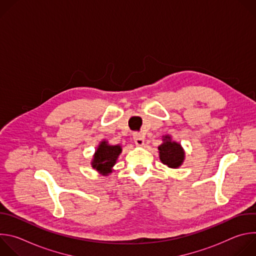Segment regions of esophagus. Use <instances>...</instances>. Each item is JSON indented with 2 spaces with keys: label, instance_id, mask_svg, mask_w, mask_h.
I'll return each instance as SVG.
<instances>
[{
  "label": "esophagus",
  "instance_id": "obj_1",
  "mask_svg": "<svg viewBox=\"0 0 256 256\" xmlns=\"http://www.w3.org/2000/svg\"><path fill=\"white\" fill-rule=\"evenodd\" d=\"M134 144L136 146H142L144 144V136H142L140 134H134Z\"/></svg>",
  "mask_w": 256,
  "mask_h": 256
}]
</instances>
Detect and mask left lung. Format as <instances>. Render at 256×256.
Listing matches in <instances>:
<instances>
[{"instance_id":"left-lung-1","label":"left lung","mask_w":256,"mask_h":256,"mask_svg":"<svg viewBox=\"0 0 256 256\" xmlns=\"http://www.w3.org/2000/svg\"><path fill=\"white\" fill-rule=\"evenodd\" d=\"M161 162L169 168H178L184 161V150L179 142L172 140L169 134L163 136V144L158 147Z\"/></svg>"}]
</instances>
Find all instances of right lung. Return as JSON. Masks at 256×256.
I'll return each instance as SVG.
<instances>
[{
  "mask_svg": "<svg viewBox=\"0 0 256 256\" xmlns=\"http://www.w3.org/2000/svg\"><path fill=\"white\" fill-rule=\"evenodd\" d=\"M122 153V147L118 144H108L106 140H102L93 156L91 165L102 175H107L112 171V167Z\"/></svg>",
  "mask_w": 256,
  "mask_h": 256,
  "instance_id": "right-lung-1",
  "label": "right lung"
}]
</instances>
